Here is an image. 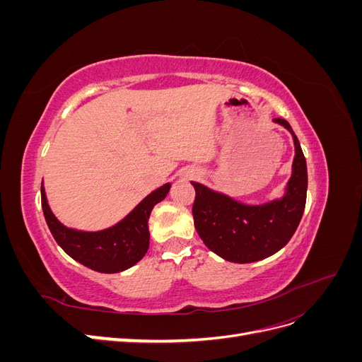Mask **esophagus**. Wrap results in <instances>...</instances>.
<instances>
[{
    "label": "esophagus",
    "mask_w": 362,
    "mask_h": 362,
    "mask_svg": "<svg viewBox=\"0 0 362 362\" xmlns=\"http://www.w3.org/2000/svg\"><path fill=\"white\" fill-rule=\"evenodd\" d=\"M196 175H198V172H192L190 177H196Z\"/></svg>",
    "instance_id": "1"
}]
</instances>
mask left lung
I'll return each instance as SVG.
<instances>
[{
    "instance_id": "8db88e82",
    "label": "left lung",
    "mask_w": 362,
    "mask_h": 362,
    "mask_svg": "<svg viewBox=\"0 0 362 362\" xmlns=\"http://www.w3.org/2000/svg\"><path fill=\"white\" fill-rule=\"evenodd\" d=\"M273 120L290 131L296 151L291 178L281 199L245 205L192 181L196 231L208 249L226 261L243 264L276 254L290 242L305 210L308 172L300 144L286 119Z\"/></svg>"
}]
</instances>
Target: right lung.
<instances>
[{
	"label": "right lung",
	"instance_id": "add662e5",
	"mask_svg": "<svg viewBox=\"0 0 362 362\" xmlns=\"http://www.w3.org/2000/svg\"><path fill=\"white\" fill-rule=\"evenodd\" d=\"M170 184L148 194L124 221L96 233H84L62 225L47 202L43 182L40 187L42 210L49 231L59 246L83 266L101 273H117L133 267L149 247L148 221L152 208L166 198Z\"/></svg>",
	"mask_w": 362,
	"mask_h": 362
}]
</instances>
